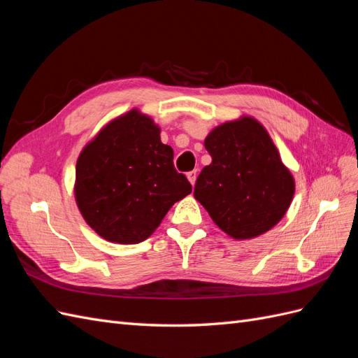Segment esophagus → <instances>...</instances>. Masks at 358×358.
Returning <instances> with one entry per match:
<instances>
[{
  "label": "esophagus",
  "mask_w": 358,
  "mask_h": 358,
  "mask_svg": "<svg viewBox=\"0 0 358 358\" xmlns=\"http://www.w3.org/2000/svg\"><path fill=\"white\" fill-rule=\"evenodd\" d=\"M187 178H188V180L194 185V183H196V179H197V170L188 171V173H187Z\"/></svg>",
  "instance_id": "obj_1"
}]
</instances>
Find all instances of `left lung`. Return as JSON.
I'll list each match as a JSON object with an SVG mask.
<instances>
[{"label":"left lung","mask_w":358,"mask_h":358,"mask_svg":"<svg viewBox=\"0 0 358 358\" xmlns=\"http://www.w3.org/2000/svg\"><path fill=\"white\" fill-rule=\"evenodd\" d=\"M212 157L196 180L194 197L213 222L234 239H251L275 227L294 194L264 127L252 117L225 122L206 137Z\"/></svg>","instance_id":"left-lung-1"}]
</instances>
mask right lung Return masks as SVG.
<instances>
[{"instance_id":"add662e5","label":"right lung","mask_w":358,"mask_h":358,"mask_svg":"<svg viewBox=\"0 0 358 358\" xmlns=\"http://www.w3.org/2000/svg\"><path fill=\"white\" fill-rule=\"evenodd\" d=\"M192 187L173 164L159 128L137 110L106 125L76 164V201L106 241L140 243Z\"/></svg>"}]
</instances>
